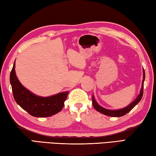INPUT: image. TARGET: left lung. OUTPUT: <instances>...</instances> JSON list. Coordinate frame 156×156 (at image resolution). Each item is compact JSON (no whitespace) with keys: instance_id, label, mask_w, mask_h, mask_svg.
Instances as JSON below:
<instances>
[{"instance_id":"8db88e82","label":"left lung","mask_w":156,"mask_h":156,"mask_svg":"<svg viewBox=\"0 0 156 156\" xmlns=\"http://www.w3.org/2000/svg\"><path fill=\"white\" fill-rule=\"evenodd\" d=\"M145 80V73L144 70L143 69V80H142V88L141 90H140V93L139 95L137 97V98L135 99V100L129 104V106L125 107L124 108L119 109V110H109V109H106L103 108L99 105V104L97 103L95 101V98H94V96L93 95V106L94 108H95L97 111L99 113L105 115L111 116V117H121L124 116L126 113H128L129 111H131V110L136 106L137 104L139 103L140 101L141 100V99L143 96V89H144V81Z\"/></svg>"}]
</instances>
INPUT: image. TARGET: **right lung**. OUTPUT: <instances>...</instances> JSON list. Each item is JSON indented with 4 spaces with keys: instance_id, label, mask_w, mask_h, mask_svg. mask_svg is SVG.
<instances>
[{
    "instance_id": "add662e5",
    "label": "right lung",
    "mask_w": 156,
    "mask_h": 156,
    "mask_svg": "<svg viewBox=\"0 0 156 156\" xmlns=\"http://www.w3.org/2000/svg\"><path fill=\"white\" fill-rule=\"evenodd\" d=\"M9 80L16 103L30 115L37 117H50L60 112L69 93L66 91L46 98L34 95L18 80L15 72V62L10 73Z\"/></svg>"
}]
</instances>
